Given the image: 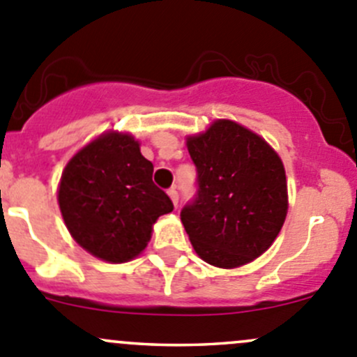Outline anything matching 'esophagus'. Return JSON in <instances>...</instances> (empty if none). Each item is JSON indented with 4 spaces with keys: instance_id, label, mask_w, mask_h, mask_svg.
Instances as JSON below:
<instances>
[{
    "instance_id": "esophagus-1",
    "label": "esophagus",
    "mask_w": 357,
    "mask_h": 357,
    "mask_svg": "<svg viewBox=\"0 0 357 357\" xmlns=\"http://www.w3.org/2000/svg\"><path fill=\"white\" fill-rule=\"evenodd\" d=\"M167 195L171 197V200H172V204H174V207H178V202H179V193H178V190H176L174 186H172V188L167 190Z\"/></svg>"
}]
</instances>
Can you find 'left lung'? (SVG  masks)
<instances>
[{
	"mask_svg": "<svg viewBox=\"0 0 357 357\" xmlns=\"http://www.w3.org/2000/svg\"><path fill=\"white\" fill-rule=\"evenodd\" d=\"M197 167V195L181 222L200 259L215 268H238L264 254L278 236L287 211L282 158L250 129L219 119L186 138Z\"/></svg>",
	"mask_w": 357,
	"mask_h": 357,
	"instance_id": "8db88e82",
	"label": "left lung"
}]
</instances>
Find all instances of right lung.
I'll use <instances>...</instances> for the list:
<instances>
[{
  "instance_id": "1",
  "label": "right lung",
  "mask_w": 357,
  "mask_h": 357,
  "mask_svg": "<svg viewBox=\"0 0 357 357\" xmlns=\"http://www.w3.org/2000/svg\"><path fill=\"white\" fill-rule=\"evenodd\" d=\"M152 174L153 164L128 132L109 131L79 150L59 186L60 212L72 238L112 264L142 254L157 219L174 208Z\"/></svg>"
}]
</instances>
